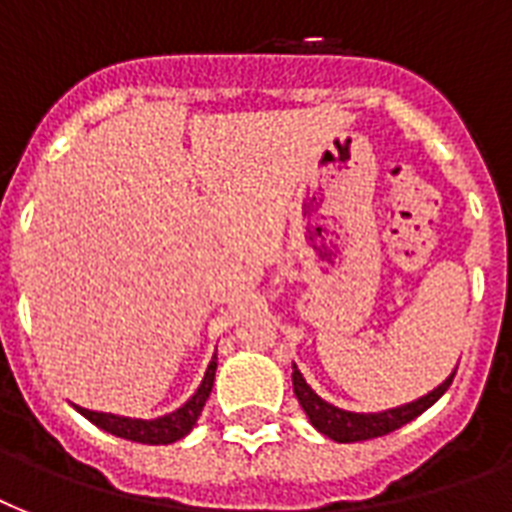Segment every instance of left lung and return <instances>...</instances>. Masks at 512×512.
Here are the masks:
<instances>
[{"instance_id":"left-lung-1","label":"left lung","mask_w":512,"mask_h":512,"mask_svg":"<svg viewBox=\"0 0 512 512\" xmlns=\"http://www.w3.org/2000/svg\"><path fill=\"white\" fill-rule=\"evenodd\" d=\"M457 372V369H454ZM454 372L446 377L438 388H433L428 396L417 398L412 404L396 406V409H385V412H345L340 406L329 404L316 393V390L305 382L303 372L292 364V388H295V396L303 406V412L308 414V420L319 433L329 436L337 444H353V441H369V438L388 436L393 430H398L406 422H412L414 417H420L425 409L436 404L438 398L444 396L449 385L454 380Z\"/></svg>"}]
</instances>
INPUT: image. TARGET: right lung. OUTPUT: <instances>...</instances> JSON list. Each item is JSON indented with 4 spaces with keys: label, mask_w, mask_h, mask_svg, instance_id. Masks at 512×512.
I'll return each instance as SVG.
<instances>
[{
    "label": "right lung",
    "mask_w": 512,
    "mask_h": 512,
    "mask_svg": "<svg viewBox=\"0 0 512 512\" xmlns=\"http://www.w3.org/2000/svg\"><path fill=\"white\" fill-rule=\"evenodd\" d=\"M215 369H217V356H212L207 372H204V380L196 388L188 401H185L180 409H175L172 414H164V417H156V420H132V417H119V414H106V412H90V409H82L76 406V412L84 414L92 425H98L100 430H106L111 436L127 438V441H138V444H175L183 436H188L199 420L201 409L207 404L209 393H212V382H215Z\"/></svg>",
    "instance_id": "obj_1"
}]
</instances>
